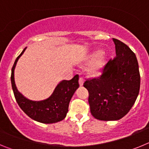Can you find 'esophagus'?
Returning <instances> with one entry per match:
<instances>
[{
  "mask_svg": "<svg viewBox=\"0 0 149 149\" xmlns=\"http://www.w3.org/2000/svg\"><path fill=\"white\" fill-rule=\"evenodd\" d=\"M84 79L83 77H80L79 79V84H80V86H83L84 85Z\"/></svg>",
  "mask_w": 149,
  "mask_h": 149,
  "instance_id": "obj_1",
  "label": "esophagus"
}]
</instances>
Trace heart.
Masks as SVG:
<instances>
[{"label":"heart","instance_id":"heart-1","mask_svg":"<svg viewBox=\"0 0 149 149\" xmlns=\"http://www.w3.org/2000/svg\"><path fill=\"white\" fill-rule=\"evenodd\" d=\"M98 54H99V51H94V52H93V53L91 54V57H95V56H98ZM104 60V56L101 55V56H100L99 57H98V58L93 63V65H91V68H90L91 72L95 73V72H98L100 68H101V65H102V63H103Z\"/></svg>","mask_w":149,"mask_h":149}]
</instances>
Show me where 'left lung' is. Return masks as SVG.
I'll use <instances>...</instances> for the list:
<instances>
[{
    "mask_svg": "<svg viewBox=\"0 0 149 149\" xmlns=\"http://www.w3.org/2000/svg\"><path fill=\"white\" fill-rule=\"evenodd\" d=\"M116 57L110 60L103 74L84 83L89 91L91 113L102 121H116L130 111L140 86L139 65L136 55L127 45L113 39Z\"/></svg>",
    "mask_w": 149,
    "mask_h": 149,
    "instance_id": "left-lung-1",
    "label": "left lung"
}]
</instances>
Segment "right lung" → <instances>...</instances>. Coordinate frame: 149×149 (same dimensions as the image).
Segmentation results:
<instances>
[{"mask_svg":"<svg viewBox=\"0 0 149 149\" xmlns=\"http://www.w3.org/2000/svg\"><path fill=\"white\" fill-rule=\"evenodd\" d=\"M23 50L15 60L11 74V83L13 93L17 103L30 118L36 122L44 124L56 123L64 119L68 110V104L74 93L79 87V76L75 75L70 81H60L54 90L53 93L42 101H31L18 92L14 80V72L17 62L24 54Z\"/></svg>","mask_w":149,"mask_h":149,"instance_id":"add662e5","label":"right lung"}]
</instances>
